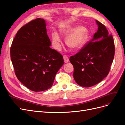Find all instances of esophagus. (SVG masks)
<instances>
[{
    "instance_id": "obj_1",
    "label": "esophagus",
    "mask_w": 125,
    "mask_h": 125,
    "mask_svg": "<svg viewBox=\"0 0 125 125\" xmlns=\"http://www.w3.org/2000/svg\"><path fill=\"white\" fill-rule=\"evenodd\" d=\"M63 59H64V61L65 63H68L69 61V59L68 58V56L64 55L63 56Z\"/></svg>"
}]
</instances>
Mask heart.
<instances>
[{"instance_id": "heart-1", "label": "heart", "mask_w": 125, "mask_h": 125, "mask_svg": "<svg viewBox=\"0 0 125 125\" xmlns=\"http://www.w3.org/2000/svg\"><path fill=\"white\" fill-rule=\"evenodd\" d=\"M61 31L68 35L65 38V43L69 47L73 50L81 48L89 37L88 30L81 25L63 28ZM52 40L54 47L56 50H59L61 47V38L57 32L54 31L52 33Z\"/></svg>"}]
</instances>
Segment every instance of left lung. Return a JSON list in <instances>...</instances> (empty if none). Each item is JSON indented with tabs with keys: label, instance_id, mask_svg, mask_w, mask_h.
<instances>
[{
	"label": "left lung",
	"instance_id": "1",
	"mask_svg": "<svg viewBox=\"0 0 125 125\" xmlns=\"http://www.w3.org/2000/svg\"><path fill=\"white\" fill-rule=\"evenodd\" d=\"M98 25L94 38L75 55L70 57L74 68L73 78L83 87H90L108 75L115 55V43L104 25Z\"/></svg>",
	"mask_w": 125,
	"mask_h": 125
}]
</instances>
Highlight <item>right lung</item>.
<instances>
[{
  "label": "right lung",
  "instance_id": "obj_1",
  "mask_svg": "<svg viewBox=\"0 0 125 125\" xmlns=\"http://www.w3.org/2000/svg\"><path fill=\"white\" fill-rule=\"evenodd\" d=\"M43 19L21 27L10 47V58L18 80L30 90L43 91L52 87L64 64L63 56L51 49Z\"/></svg>",
  "mask_w": 125,
  "mask_h": 125
}]
</instances>
